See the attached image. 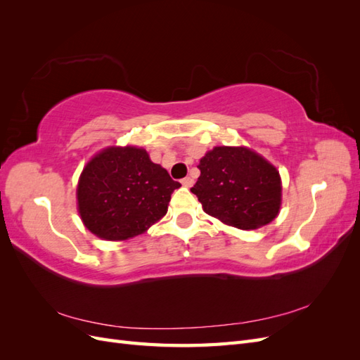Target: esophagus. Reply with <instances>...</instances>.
Wrapping results in <instances>:
<instances>
[{
	"instance_id": "esophagus-1",
	"label": "esophagus",
	"mask_w": 360,
	"mask_h": 360,
	"mask_svg": "<svg viewBox=\"0 0 360 360\" xmlns=\"http://www.w3.org/2000/svg\"><path fill=\"white\" fill-rule=\"evenodd\" d=\"M181 184L184 188H191L192 184H193V179H191V177H184L183 180H181Z\"/></svg>"
}]
</instances>
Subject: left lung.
<instances>
[{
  "label": "left lung",
  "mask_w": 360,
  "mask_h": 360,
  "mask_svg": "<svg viewBox=\"0 0 360 360\" xmlns=\"http://www.w3.org/2000/svg\"><path fill=\"white\" fill-rule=\"evenodd\" d=\"M192 193L202 210L240 230H255L275 219L281 209L279 171L246 147H214L198 165Z\"/></svg>",
  "instance_id": "8db88e82"
}]
</instances>
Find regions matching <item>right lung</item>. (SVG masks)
I'll return each instance as SVG.
<instances>
[{
  "mask_svg": "<svg viewBox=\"0 0 360 360\" xmlns=\"http://www.w3.org/2000/svg\"><path fill=\"white\" fill-rule=\"evenodd\" d=\"M180 186L144 148L108 147L81 172L78 212L97 237L127 240L167 214L171 193Z\"/></svg>",
  "mask_w": 360,
  "mask_h": 360,
  "instance_id": "1",
  "label": "right lung"
}]
</instances>
